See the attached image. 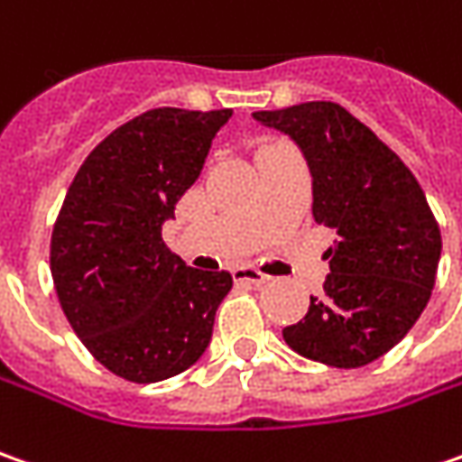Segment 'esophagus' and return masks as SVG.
<instances>
[{"mask_svg": "<svg viewBox=\"0 0 462 462\" xmlns=\"http://www.w3.org/2000/svg\"><path fill=\"white\" fill-rule=\"evenodd\" d=\"M235 281L253 283V286H263V283H268V281H271V276L261 273L258 268H235Z\"/></svg>", "mask_w": 462, "mask_h": 462, "instance_id": "obj_1", "label": "esophagus"}]
</instances>
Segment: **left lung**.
I'll list each match as a JSON object with an SVG mask.
<instances>
[{
  "instance_id": "left-lung-1",
  "label": "left lung",
  "mask_w": 462,
  "mask_h": 462,
  "mask_svg": "<svg viewBox=\"0 0 462 462\" xmlns=\"http://www.w3.org/2000/svg\"><path fill=\"white\" fill-rule=\"evenodd\" d=\"M289 135L311 173L314 222L337 232L322 294L283 327L299 356L360 368L386 356L420 319L438 276L442 237L420 181L371 127L335 102L253 112Z\"/></svg>"
}]
</instances>
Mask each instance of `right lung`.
<instances>
[{"mask_svg": "<svg viewBox=\"0 0 462 462\" xmlns=\"http://www.w3.org/2000/svg\"><path fill=\"white\" fill-rule=\"evenodd\" d=\"M230 117L143 112L104 137L69 186L51 237L58 301L88 353L125 381L181 374L212 340L232 276L186 265L161 230Z\"/></svg>", "mask_w": 462, "mask_h": 462, "instance_id": "1", "label": "right lung"}]
</instances>
